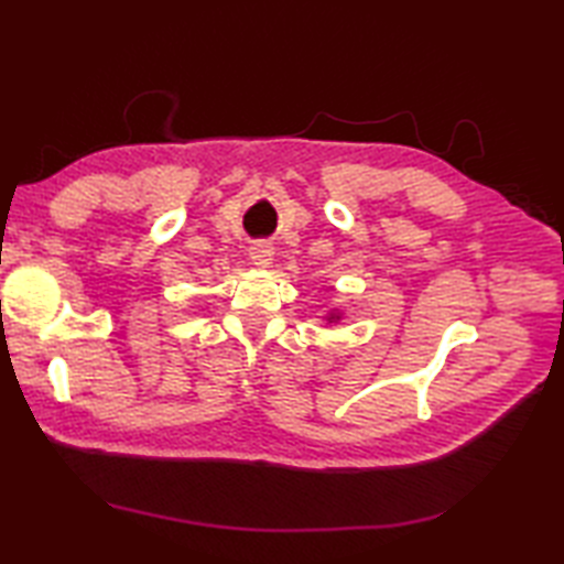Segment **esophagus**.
Segmentation results:
<instances>
[{
	"mask_svg": "<svg viewBox=\"0 0 564 564\" xmlns=\"http://www.w3.org/2000/svg\"><path fill=\"white\" fill-rule=\"evenodd\" d=\"M249 259L254 267L267 269L273 259V247L269 242H254L249 247Z\"/></svg>",
	"mask_w": 564,
	"mask_h": 564,
	"instance_id": "obj_1",
	"label": "esophagus"
}]
</instances>
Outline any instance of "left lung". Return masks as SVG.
Returning a JSON list of instances; mask_svg holds the SVG:
<instances>
[{"label": "left lung", "mask_w": 564, "mask_h": 564, "mask_svg": "<svg viewBox=\"0 0 564 564\" xmlns=\"http://www.w3.org/2000/svg\"><path fill=\"white\" fill-rule=\"evenodd\" d=\"M332 319H339V315H337V313H332V315H329V322H332Z\"/></svg>", "instance_id": "1"}]
</instances>
